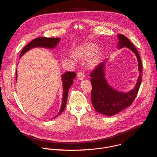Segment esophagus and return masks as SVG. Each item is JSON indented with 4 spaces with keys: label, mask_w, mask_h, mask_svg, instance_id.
<instances>
[{
    "label": "esophagus",
    "mask_w": 157,
    "mask_h": 157,
    "mask_svg": "<svg viewBox=\"0 0 157 157\" xmlns=\"http://www.w3.org/2000/svg\"><path fill=\"white\" fill-rule=\"evenodd\" d=\"M77 76H78V79H79L80 80H82V79H84V74L82 71H79V72L78 73Z\"/></svg>",
    "instance_id": "1"
}]
</instances>
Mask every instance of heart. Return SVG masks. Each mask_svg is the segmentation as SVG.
Masks as SVG:
<instances>
[{
    "mask_svg": "<svg viewBox=\"0 0 157 157\" xmlns=\"http://www.w3.org/2000/svg\"><path fill=\"white\" fill-rule=\"evenodd\" d=\"M98 45L94 43H87L78 48L75 52L76 57L81 59H86L92 54L87 60V66L90 68H94L101 61L103 53L101 50H97Z\"/></svg>",
    "mask_w": 157,
    "mask_h": 157,
    "instance_id": "1",
    "label": "heart"
}]
</instances>
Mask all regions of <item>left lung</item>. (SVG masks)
I'll return each mask as SVG.
<instances>
[{
	"instance_id": "left-lung-1",
	"label": "left lung",
	"mask_w": 157,
	"mask_h": 157,
	"mask_svg": "<svg viewBox=\"0 0 157 157\" xmlns=\"http://www.w3.org/2000/svg\"><path fill=\"white\" fill-rule=\"evenodd\" d=\"M117 38L119 40L117 48L119 50L126 47L136 55L138 61L139 76L135 87L130 91L122 92L110 86L106 80L105 66L108 59L100 63L91 73L90 76L93 87L92 104L98 113L107 116H114L130 105L137 95L142 81V65L137 50L125 36L119 34Z\"/></svg>"
}]
</instances>
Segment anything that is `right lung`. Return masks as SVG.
<instances>
[{"instance_id":"right-lung-1","label":"right lung","mask_w":157,"mask_h":157,"mask_svg":"<svg viewBox=\"0 0 157 157\" xmlns=\"http://www.w3.org/2000/svg\"><path fill=\"white\" fill-rule=\"evenodd\" d=\"M60 41L59 38H46V37H39L32 40L30 43L27 44V45L22 50L20 53V58L23 56L25 53H27L30 50L34 48H44L48 49H53L56 47L57 44ZM76 74L74 72H66V73L61 75L62 84H63V99H62V104L61 109L57 115L54 117L53 119H55L58 116L61 114L62 112L64 110L67 102V98H68V91L71 86L73 83V79L76 77ZM17 79V70H16V81Z\"/></svg>"}]
</instances>
